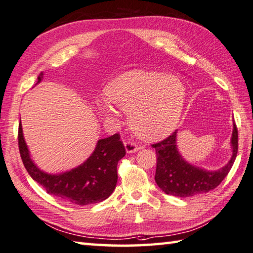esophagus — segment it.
<instances>
[{
    "instance_id": "1",
    "label": "esophagus",
    "mask_w": 253,
    "mask_h": 253,
    "mask_svg": "<svg viewBox=\"0 0 253 253\" xmlns=\"http://www.w3.org/2000/svg\"><path fill=\"white\" fill-rule=\"evenodd\" d=\"M124 145H126V150L127 153H133V152H136L139 150L138 144H136V142H134L133 140L126 141Z\"/></svg>"
}]
</instances>
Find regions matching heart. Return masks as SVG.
<instances>
[{
  "label": "heart",
  "instance_id": "b5f03b06",
  "mask_svg": "<svg viewBox=\"0 0 253 253\" xmlns=\"http://www.w3.org/2000/svg\"><path fill=\"white\" fill-rule=\"evenodd\" d=\"M106 96L120 110L130 112L133 130L144 139H157L174 129L185 103L184 84L165 73L130 71L106 86ZM106 115L115 111L106 102H99Z\"/></svg>",
  "mask_w": 253,
  "mask_h": 253
}]
</instances>
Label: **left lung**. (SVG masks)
Wrapping results in <instances>:
<instances>
[{
    "label": "left lung",
    "mask_w": 253,
    "mask_h": 253,
    "mask_svg": "<svg viewBox=\"0 0 253 253\" xmlns=\"http://www.w3.org/2000/svg\"><path fill=\"white\" fill-rule=\"evenodd\" d=\"M176 130L160 142L151 144L157 153L156 182L163 192L188 198L215 189L228 175L238 154V129L233 123L232 158L218 171H207L185 162L176 150Z\"/></svg>",
    "instance_id": "1"
}]
</instances>
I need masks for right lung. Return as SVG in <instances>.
Wrapping results in <instances>:
<instances>
[{"instance_id":"add662e5","label":"right lung","mask_w":253,"mask_h":253,"mask_svg":"<svg viewBox=\"0 0 253 253\" xmlns=\"http://www.w3.org/2000/svg\"><path fill=\"white\" fill-rule=\"evenodd\" d=\"M43 73L38 77V83ZM119 133L97 141L87 160L75 169L62 174H47L38 169L31 160L28 147L19 124V150L22 162L31 178L52 196L78 206L94 205L108 199L118 182V163L126 156V148Z\"/></svg>"}]
</instances>
